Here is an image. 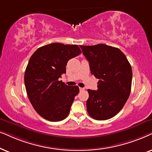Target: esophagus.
<instances>
[{"label":"esophagus","instance_id":"34e87169","mask_svg":"<svg viewBox=\"0 0 152 152\" xmlns=\"http://www.w3.org/2000/svg\"><path fill=\"white\" fill-rule=\"evenodd\" d=\"M79 90H80V91H83V90H85V88H79Z\"/></svg>","mask_w":152,"mask_h":152}]
</instances>
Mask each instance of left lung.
<instances>
[{
	"label": "left lung",
	"instance_id": "8db88e82",
	"mask_svg": "<svg viewBox=\"0 0 152 152\" xmlns=\"http://www.w3.org/2000/svg\"><path fill=\"white\" fill-rule=\"evenodd\" d=\"M80 47L89 61L91 74L99 79L96 90H88V113L94 120H108L122 110L129 99L131 66L117 48L104 44Z\"/></svg>",
	"mask_w": 152,
	"mask_h": 152
}]
</instances>
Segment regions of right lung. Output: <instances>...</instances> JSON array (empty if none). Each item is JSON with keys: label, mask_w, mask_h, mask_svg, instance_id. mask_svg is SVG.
Returning a JSON list of instances; mask_svg holds the SVG:
<instances>
[{"label": "right lung", "mask_w": 152, "mask_h": 152, "mask_svg": "<svg viewBox=\"0 0 152 152\" xmlns=\"http://www.w3.org/2000/svg\"><path fill=\"white\" fill-rule=\"evenodd\" d=\"M81 53L78 45L53 43L37 49L26 69L24 83L32 106L40 116L58 122L69 115L78 86H68L59 78L72 58Z\"/></svg>", "instance_id": "1"}]
</instances>
